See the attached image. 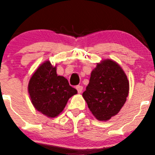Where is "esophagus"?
Instances as JSON below:
<instances>
[{
    "label": "esophagus",
    "mask_w": 155,
    "mask_h": 155,
    "mask_svg": "<svg viewBox=\"0 0 155 155\" xmlns=\"http://www.w3.org/2000/svg\"><path fill=\"white\" fill-rule=\"evenodd\" d=\"M76 89L78 90V92L81 93L82 91H83V87L81 85H78L76 86Z\"/></svg>",
    "instance_id": "obj_1"
}]
</instances>
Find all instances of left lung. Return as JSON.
I'll use <instances>...</instances> for the list:
<instances>
[{
	"label": "left lung",
	"mask_w": 155,
	"mask_h": 155,
	"mask_svg": "<svg viewBox=\"0 0 155 155\" xmlns=\"http://www.w3.org/2000/svg\"><path fill=\"white\" fill-rule=\"evenodd\" d=\"M129 81L120 66L112 60L98 64L82 95L94 117L100 121L116 116L126 102Z\"/></svg>",
	"instance_id": "8db88e82"
}]
</instances>
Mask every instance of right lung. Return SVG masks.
Wrapping results in <instances>:
<instances>
[{
  "mask_svg": "<svg viewBox=\"0 0 155 155\" xmlns=\"http://www.w3.org/2000/svg\"><path fill=\"white\" fill-rule=\"evenodd\" d=\"M28 93L32 105L48 117H56L64 110L68 99L78 91L63 76H57L50 61L40 65L30 78Z\"/></svg>",
  "mask_w": 155,
  "mask_h": 155,
  "instance_id": "1",
  "label": "right lung"
}]
</instances>
